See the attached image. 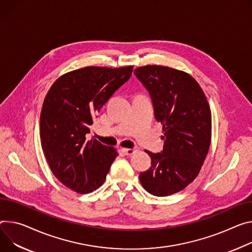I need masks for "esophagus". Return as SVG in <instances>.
<instances>
[{"label": "esophagus", "instance_id": "1", "mask_svg": "<svg viewBox=\"0 0 252 252\" xmlns=\"http://www.w3.org/2000/svg\"><path fill=\"white\" fill-rule=\"evenodd\" d=\"M125 155L126 156H131L132 154H134L136 152V149L135 148H131V149H123Z\"/></svg>", "mask_w": 252, "mask_h": 252}]
</instances>
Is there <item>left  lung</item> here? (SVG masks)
<instances>
[{
    "mask_svg": "<svg viewBox=\"0 0 252 252\" xmlns=\"http://www.w3.org/2000/svg\"><path fill=\"white\" fill-rule=\"evenodd\" d=\"M133 73L149 91L165 140L161 153L146 151L152 162L140 181L150 194L169 196L185 189L201 170L211 142V110L197 81L185 72L148 65Z\"/></svg>",
    "mask_w": 252,
    "mask_h": 252,
    "instance_id": "8db88e82",
    "label": "left lung"
}]
</instances>
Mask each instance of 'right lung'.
Instances as JSON below:
<instances>
[{"mask_svg":"<svg viewBox=\"0 0 252 252\" xmlns=\"http://www.w3.org/2000/svg\"><path fill=\"white\" fill-rule=\"evenodd\" d=\"M132 66H89L68 72L50 87L40 116L41 146L54 176L87 194L99 188L118 157L113 148L87 140L100 108L131 75Z\"/></svg>","mask_w":252,"mask_h":252,"instance_id":"right-lung-1","label":"right lung"}]
</instances>
